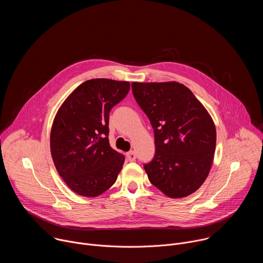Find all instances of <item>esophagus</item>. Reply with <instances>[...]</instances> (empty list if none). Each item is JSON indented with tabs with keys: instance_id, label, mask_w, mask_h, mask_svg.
Segmentation results:
<instances>
[{
	"instance_id": "1",
	"label": "esophagus",
	"mask_w": 263,
	"mask_h": 263,
	"mask_svg": "<svg viewBox=\"0 0 263 263\" xmlns=\"http://www.w3.org/2000/svg\"><path fill=\"white\" fill-rule=\"evenodd\" d=\"M126 158L128 161H134L136 159V154L133 151H130L126 154Z\"/></svg>"
}]
</instances>
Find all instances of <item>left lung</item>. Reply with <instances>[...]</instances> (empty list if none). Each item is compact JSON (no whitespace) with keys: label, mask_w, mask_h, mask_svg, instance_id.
Returning <instances> with one entry per match:
<instances>
[{"label":"left lung","mask_w":263,"mask_h":263,"mask_svg":"<svg viewBox=\"0 0 263 263\" xmlns=\"http://www.w3.org/2000/svg\"><path fill=\"white\" fill-rule=\"evenodd\" d=\"M131 85L154 129L155 156L143 165L149 182L170 198L194 194L208 177L214 157L216 131L208 111L178 82Z\"/></svg>","instance_id":"left-lung-1"}]
</instances>
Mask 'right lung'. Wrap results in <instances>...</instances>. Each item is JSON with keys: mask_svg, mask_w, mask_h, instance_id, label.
Instances as JSON below:
<instances>
[{"mask_svg": "<svg viewBox=\"0 0 263 263\" xmlns=\"http://www.w3.org/2000/svg\"><path fill=\"white\" fill-rule=\"evenodd\" d=\"M130 83L87 80L62 103L51 130V154L59 176L79 196L93 198L114 185L125 156L109 144V112Z\"/></svg>", "mask_w": 263, "mask_h": 263, "instance_id": "add662e5", "label": "right lung"}]
</instances>
